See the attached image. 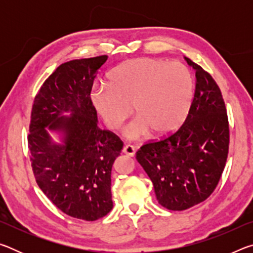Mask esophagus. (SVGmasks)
Returning a JSON list of instances; mask_svg holds the SVG:
<instances>
[{"mask_svg": "<svg viewBox=\"0 0 253 253\" xmlns=\"http://www.w3.org/2000/svg\"><path fill=\"white\" fill-rule=\"evenodd\" d=\"M123 152L125 153L126 155L132 157V156H135V154H136V148L134 146H131V145H126V146L124 147Z\"/></svg>", "mask_w": 253, "mask_h": 253, "instance_id": "1", "label": "esophagus"}]
</instances>
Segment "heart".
Masks as SVG:
<instances>
[{
    "instance_id": "obj_1",
    "label": "heart",
    "mask_w": 253,
    "mask_h": 253,
    "mask_svg": "<svg viewBox=\"0 0 253 253\" xmlns=\"http://www.w3.org/2000/svg\"><path fill=\"white\" fill-rule=\"evenodd\" d=\"M194 97V79L182 62L138 58L118 66L109 85H96L92 105L106 126L118 129L134 110L138 114L125 128L129 138L149 130L156 136L174 132L185 121Z\"/></svg>"
}]
</instances>
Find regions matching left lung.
Listing matches in <instances>:
<instances>
[{"instance_id":"8db88e82","label":"left lung","mask_w":253,"mask_h":253,"mask_svg":"<svg viewBox=\"0 0 253 253\" xmlns=\"http://www.w3.org/2000/svg\"><path fill=\"white\" fill-rule=\"evenodd\" d=\"M196 87L190 111L172 134L145 143L136 158L162 207L183 211L207 200L219 184L229 154L225 104L212 76L191 59Z\"/></svg>"}]
</instances>
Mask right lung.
<instances>
[{
  "instance_id": "right-lung-1",
  "label": "right lung",
  "mask_w": 253,
  "mask_h": 253,
  "mask_svg": "<svg viewBox=\"0 0 253 253\" xmlns=\"http://www.w3.org/2000/svg\"><path fill=\"white\" fill-rule=\"evenodd\" d=\"M107 59L99 55L59 66L34 97L29 126L37 184L60 211L84 221L101 219L113 209L111 169L124 145L113 131L98 127L90 97L93 80ZM69 110L70 118L61 116ZM48 126L65 132V145L50 143Z\"/></svg>"
}]
</instances>
